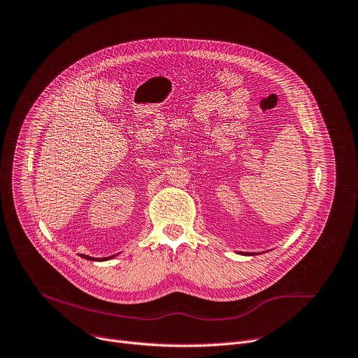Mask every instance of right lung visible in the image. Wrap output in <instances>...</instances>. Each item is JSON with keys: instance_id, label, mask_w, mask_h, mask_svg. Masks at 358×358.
<instances>
[{"instance_id": "1", "label": "right lung", "mask_w": 358, "mask_h": 358, "mask_svg": "<svg viewBox=\"0 0 358 358\" xmlns=\"http://www.w3.org/2000/svg\"><path fill=\"white\" fill-rule=\"evenodd\" d=\"M81 257H84V259H87V260H98V259H94V257H88V256H84V255H81ZM108 259H110V257H103V259H101L99 262H102V260H108Z\"/></svg>"}]
</instances>
